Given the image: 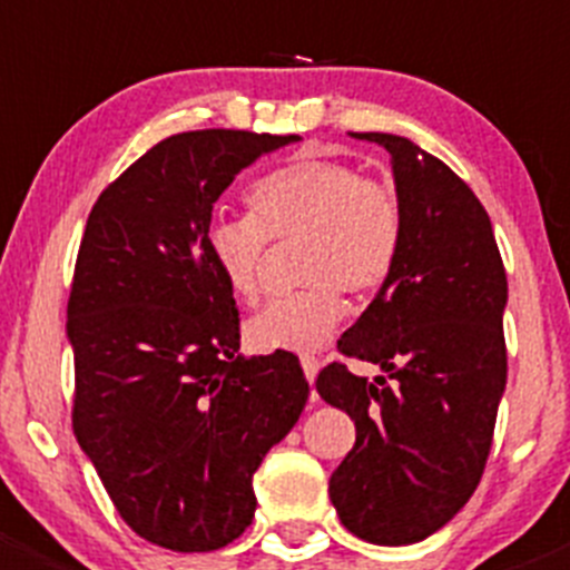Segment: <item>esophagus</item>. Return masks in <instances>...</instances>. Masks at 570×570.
I'll list each match as a JSON object with an SVG mask.
<instances>
[{"label":"esophagus","instance_id":"1","mask_svg":"<svg viewBox=\"0 0 570 570\" xmlns=\"http://www.w3.org/2000/svg\"><path fill=\"white\" fill-rule=\"evenodd\" d=\"M301 368H303V376H306V380H309V385H312V382H315V376H317V371H321V360L301 357Z\"/></svg>","mask_w":570,"mask_h":570}]
</instances>
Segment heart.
<instances>
[{
  "label": "heart",
  "mask_w": 570,
  "mask_h": 570,
  "mask_svg": "<svg viewBox=\"0 0 570 570\" xmlns=\"http://www.w3.org/2000/svg\"><path fill=\"white\" fill-rule=\"evenodd\" d=\"M249 207L253 216H216L205 236L233 295H258L267 236L306 238L301 278L309 286L255 312L244 328L247 343L258 351H321L345 317L340 286L368 295L391 275L402 242L396 199L345 163L295 159L255 183Z\"/></svg>",
  "instance_id": "b5f03b06"
}]
</instances>
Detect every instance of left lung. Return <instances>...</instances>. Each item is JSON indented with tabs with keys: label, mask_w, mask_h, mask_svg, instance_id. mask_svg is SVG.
Masks as SVG:
<instances>
[{
	"label": "left lung",
	"mask_w": 570,
	"mask_h": 570,
	"mask_svg": "<svg viewBox=\"0 0 570 570\" xmlns=\"http://www.w3.org/2000/svg\"><path fill=\"white\" fill-rule=\"evenodd\" d=\"M351 137L391 154L402 242L391 275L337 343L391 382L340 363L317 376L323 402L357 428L328 498L360 540L411 546L444 529L481 481L507 391V269L487 210L455 171L407 137Z\"/></svg>",
	"instance_id": "left-lung-1"
}]
</instances>
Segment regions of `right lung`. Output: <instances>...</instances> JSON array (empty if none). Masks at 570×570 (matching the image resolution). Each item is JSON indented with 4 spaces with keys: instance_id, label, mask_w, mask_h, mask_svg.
Listing matches in <instances>:
<instances>
[{
    "instance_id": "1",
    "label": "right lung",
    "mask_w": 570,
    "mask_h": 570,
    "mask_svg": "<svg viewBox=\"0 0 570 570\" xmlns=\"http://www.w3.org/2000/svg\"><path fill=\"white\" fill-rule=\"evenodd\" d=\"M297 140L174 135L87 219L67 306L72 430L120 518L163 549L216 551L253 523V472L309 399L289 351H238L236 301L205 242L236 174Z\"/></svg>"
}]
</instances>
